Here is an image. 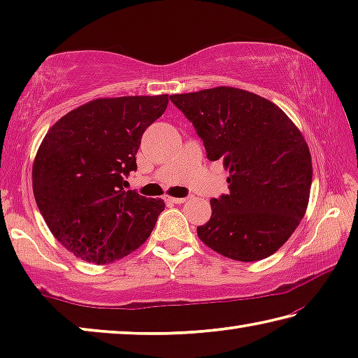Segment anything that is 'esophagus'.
Here are the masks:
<instances>
[{
    "instance_id": "obj_1",
    "label": "esophagus",
    "mask_w": 358,
    "mask_h": 358,
    "mask_svg": "<svg viewBox=\"0 0 358 358\" xmlns=\"http://www.w3.org/2000/svg\"><path fill=\"white\" fill-rule=\"evenodd\" d=\"M166 202H169V203H185L186 199L185 197H166Z\"/></svg>"
}]
</instances>
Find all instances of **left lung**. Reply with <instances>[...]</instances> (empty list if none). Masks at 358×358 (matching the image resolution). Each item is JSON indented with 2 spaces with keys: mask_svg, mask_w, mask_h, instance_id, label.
<instances>
[{
  "mask_svg": "<svg viewBox=\"0 0 358 358\" xmlns=\"http://www.w3.org/2000/svg\"><path fill=\"white\" fill-rule=\"evenodd\" d=\"M210 161L222 159L229 192L211 199V217L197 235L240 262L271 256L306 213L313 164L305 137L273 102L246 90L216 87L172 94Z\"/></svg>",
  "mask_w": 358,
  "mask_h": 358,
  "instance_id": "left-lung-1",
  "label": "left lung"
}]
</instances>
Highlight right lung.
<instances>
[{"label": "right lung", "mask_w": 358, "mask_h": 358, "mask_svg": "<svg viewBox=\"0 0 358 358\" xmlns=\"http://www.w3.org/2000/svg\"><path fill=\"white\" fill-rule=\"evenodd\" d=\"M169 94L99 98L59 118L33 164V192L48 229L87 262L123 259L153 232L166 203L124 191L142 134Z\"/></svg>", "instance_id": "add662e5"}]
</instances>
